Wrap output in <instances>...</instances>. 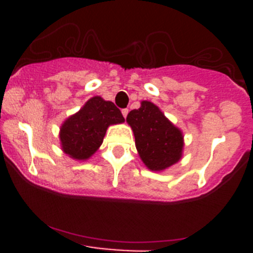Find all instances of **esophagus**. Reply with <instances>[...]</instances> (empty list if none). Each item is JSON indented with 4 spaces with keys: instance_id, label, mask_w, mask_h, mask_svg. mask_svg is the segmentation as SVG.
<instances>
[{
    "instance_id": "1",
    "label": "esophagus",
    "mask_w": 253,
    "mask_h": 253,
    "mask_svg": "<svg viewBox=\"0 0 253 253\" xmlns=\"http://www.w3.org/2000/svg\"><path fill=\"white\" fill-rule=\"evenodd\" d=\"M128 113H129L128 109H123V110H122V114H123V116H124V118H126Z\"/></svg>"
}]
</instances>
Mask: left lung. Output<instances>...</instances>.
<instances>
[{
	"instance_id": "left-lung-1",
	"label": "left lung",
	"mask_w": 253,
	"mask_h": 253,
	"mask_svg": "<svg viewBox=\"0 0 253 253\" xmlns=\"http://www.w3.org/2000/svg\"><path fill=\"white\" fill-rule=\"evenodd\" d=\"M143 163L151 171L161 172L177 163L184 152V134L167 119L157 105L142 101L126 116Z\"/></svg>"
}]
</instances>
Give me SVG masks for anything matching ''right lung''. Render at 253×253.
Instances as JSON below:
<instances>
[{
	"label": "right lung",
	"instance_id": "1",
	"mask_svg": "<svg viewBox=\"0 0 253 253\" xmlns=\"http://www.w3.org/2000/svg\"><path fill=\"white\" fill-rule=\"evenodd\" d=\"M124 120L114 102L93 96L60 125L62 151L76 161L88 160L102 144L107 128Z\"/></svg>",
	"mask_w": 253,
	"mask_h": 253
}]
</instances>
